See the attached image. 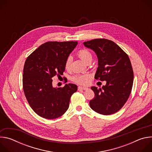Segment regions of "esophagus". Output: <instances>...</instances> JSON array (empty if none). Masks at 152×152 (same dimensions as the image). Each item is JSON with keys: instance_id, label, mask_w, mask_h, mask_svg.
<instances>
[{"instance_id": "1", "label": "esophagus", "mask_w": 152, "mask_h": 152, "mask_svg": "<svg viewBox=\"0 0 152 152\" xmlns=\"http://www.w3.org/2000/svg\"><path fill=\"white\" fill-rule=\"evenodd\" d=\"M88 89L87 87H84V86H78V90H86Z\"/></svg>"}]
</instances>
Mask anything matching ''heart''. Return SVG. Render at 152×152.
Returning a JSON list of instances; mask_svg holds the SVG:
<instances>
[{
  "label": "heart",
  "mask_w": 152,
  "mask_h": 152,
  "mask_svg": "<svg viewBox=\"0 0 152 152\" xmlns=\"http://www.w3.org/2000/svg\"><path fill=\"white\" fill-rule=\"evenodd\" d=\"M77 56L85 63L88 61H91L93 58L92 53L90 51L87 49H81L79 50L77 53ZM72 63V57L68 56L65 62V68L66 70H69L70 69V66ZM90 78V75L89 74H83V75H77L73 77L72 80L80 85H86L88 83L89 79Z\"/></svg>",
  "instance_id": "heart-1"
}]
</instances>
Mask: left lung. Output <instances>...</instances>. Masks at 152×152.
<instances>
[{"mask_svg":"<svg viewBox=\"0 0 152 152\" xmlns=\"http://www.w3.org/2000/svg\"><path fill=\"white\" fill-rule=\"evenodd\" d=\"M96 53L99 67L95 79L106 81L102 88L92 86L94 97L90 106L95 112L108 115L118 111L127 102L133 86L134 72L127 54L114 41L96 38L83 42Z\"/></svg>","mask_w":152,"mask_h":152,"instance_id":"left-lung-1","label":"left lung"}]
</instances>
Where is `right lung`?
Instances as JSON below:
<instances>
[{"label": "right lung", "mask_w": 152, "mask_h": 152, "mask_svg": "<svg viewBox=\"0 0 152 152\" xmlns=\"http://www.w3.org/2000/svg\"><path fill=\"white\" fill-rule=\"evenodd\" d=\"M77 41H48L26 58L23 74V89L33 111L46 119L62 115L69 106L72 95L77 90L75 84L54 88L52 78L65 71V62Z\"/></svg>", "instance_id": "add662e5"}]
</instances>
